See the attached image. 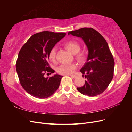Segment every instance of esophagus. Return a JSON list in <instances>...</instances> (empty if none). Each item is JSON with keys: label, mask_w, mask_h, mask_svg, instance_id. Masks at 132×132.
Listing matches in <instances>:
<instances>
[{"label": "esophagus", "mask_w": 132, "mask_h": 132, "mask_svg": "<svg viewBox=\"0 0 132 132\" xmlns=\"http://www.w3.org/2000/svg\"><path fill=\"white\" fill-rule=\"evenodd\" d=\"M70 77H71V78H77V75H69Z\"/></svg>", "instance_id": "esophagus-1"}]
</instances>
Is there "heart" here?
<instances>
[{
	"mask_svg": "<svg viewBox=\"0 0 132 132\" xmlns=\"http://www.w3.org/2000/svg\"><path fill=\"white\" fill-rule=\"evenodd\" d=\"M65 47L71 53L75 54V58L80 63H84L86 59V55L84 53H78L80 51V44L74 41H69L65 45ZM57 48L53 47L49 53V58L52 62H55L56 60ZM77 66L74 63L70 64H63L59 65L57 68V72L61 75H70L74 73Z\"/></svg>",
	"mask_w": 132,
	"mask_h": 132,
	"instance_id": "heart-1",
	"label": "heart"
}]
</instances>
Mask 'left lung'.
<instances>
[{"mask_svg":"<svg viewBox=\"0 0 132 132\" xmlns=\"http://www.w3.org/2000/svg\"><path fill=\"white\" fill-rule=\"evenodd\" d=\"M68 35L80 37L88 50L87 61L80 72L87 79L84 86L77 87L81 94L94 97L101 94L112 80L114 61L108 43L102 36L93 28H81ZM84 76V75H82Z\"/></svg>","mask_w":132,"mask_h":132,"instance_id":"left-lung-1","label":"left lung"}]
</instances>
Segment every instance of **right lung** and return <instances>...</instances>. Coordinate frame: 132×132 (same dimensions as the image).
Returning <instances> with one entry per match:
<instances>
[{
  "label": "right lung",
  "instance_id": "obj_1",
  "mask_svg": "<svg viewBox=\"0 0 132 132\" xmlns=\"http://www.w3.org/2000/svg\"><path fill=\"white\" fill-rule=\"evenodd\" d=\"M65 33L43 31L33 35L20 51L16 64L21 85L32 96L46 98L57 90L63 76L57 74L49 78L45 74L54 73L48 63L51 50Z\"/></svg>",
  "mask_w": 132,
  "mask_h": 132
}]
</instances>
